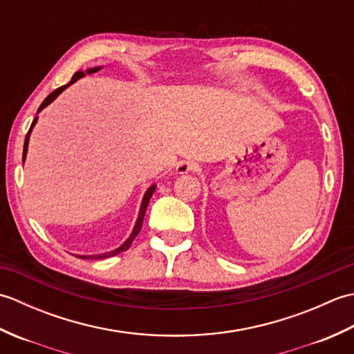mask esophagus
<instances>
[{
    "label": "esophagus",
    "mask_w": 354,
    "mask_h": 354,
    "mask_svg": "<svg viewBox=\"0 0 354 354\" xmlns=\"http://www.w3.org/2000/svg\"><path fill=\"white\" fill-rule=\"evenodd\" d=\"M198 170V164L190 160H183L176 164V173L178 175H185V173H190Z\"/></svg>",
    "instance_id": "obj_1"
}]
</instances>
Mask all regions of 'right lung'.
<instances>
[{"label": "right lung", "mask_w": 354, "mask_h": 354, "mask_svg": "<svg viewBox=\"0 0 354 354\" xmlns=\"http://www.w3.org/2000/svg\"><path fill=\"white\" fill-rule=\"evenodd\" d=\"M103 68V66H94V68H88L86 71H77L76 74H74L73 76V79L70 80V84H66V85H64V86H61V88H57L56 91H53L47 99H45L42 103H41V106H39V109H37V114H39V112L44 109V108H47L48 104L51 103V102H55L56 99H57V95L61 94V93H64L66 88H68L70 85H73L74 82H77L79 79H82V77H85V74H94V73H97V71H100ZM37 123V117H35V120H33V123H32V126H30V129H28V133H27V137H26V141H24V150H22V162H26V158H27V150H28V141H30V135H32V131H33V127H35V124ZM155 189H156V184H152L149 187V189L146 190V193H145V196H142V199H141V204H140V212H138V217H137V221H135V225H133V230H132V232H131V236L127 237L124 242L120 245L118 248H115L114 251H109V252H102V254H91V255H77L79 259H91V260H99V259H106V257H114V255H117V254H120V252H123V251H126V250H129V246L132 245V242H133V239L138 236V232L141 231V227H142V219H145V214H146V209H147V205H149V201H150V198H152V194H153V192H155Z\"/></svg>", "instance_id": "right-lung-1"}]
</instances>
